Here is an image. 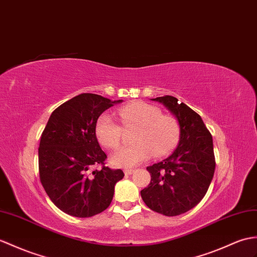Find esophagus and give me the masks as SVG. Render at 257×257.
Returning <instances> with one entry per match:
<instances>
[{"instance_id": "34e87169", "label": "esophagus", "mask_w": 257, "mask_h": 257, "mask_svg": "<svg viewBox=\"0 0 257 257\" xmlns=\"http://www.w3.org/2000/svg\"><path fill=\"white\" fill-rule=\"evenodd\" d=\"M135 171H136V170H131V169H127V170H124V174H126V175H131V174H134V173H135Z\"/></svg>"}]
</instances>
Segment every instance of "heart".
Returning a JSON list of instances; mask_svg holds the SVG:
<instances>
[{"mask_svg":"<svg viewBox=\"0 0 257 257\" xmlns=\"http://www.w3.org/2000/svg\"><path fill=\"white\" fill-rule=\"evenodd\" d=\"M124 127H137L133 137L135 145L119 148L112 153L111 162L120 168H130L152 156L170 153L180 140L181 127L177 119L163 115L159 107L142 101L127 104L118 109ZM96 138L101 146L115 149L119 146L122 128L110 114L100 115L95 126Z\"/></svg>","mask_w":257,"mask_h":257,"instance_id":"heart-1","label":"heart"}]
</instances>
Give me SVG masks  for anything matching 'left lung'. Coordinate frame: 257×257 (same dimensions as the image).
<instances>
[{
    "mask_svg": "<svg viewBox=\"0 0 257 257\" xmlns=\"http://www.w3.org/2000/svg\"><path fill=\"white\" fill-rule=\"evenodd\" d=\"M162 103L181 127L178 145L169 158L148 166L151 182L141 190L145 204L164 216H178L204 198L216 168L212 136L201 117L176 97L152 98Z\"/></svg>",
    "mask_w": 257,
    "mask_h": 257,
    "instance_id": "1",
    "label": "left lung"
}]
</instances>
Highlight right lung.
I'll return each mask as SVG.
<instances>
[{
    "instance_id": "1",
    "label": "right lung",
    "mask_w": 257,
    "mask_h": 257,
    "mask_svg": "<svg viewBox=\"0 0 257 257\" xmlns=\"http://www.w3.org/2000/svg\"><path fill=\"white\" fill-rule=\"evenodd\" d=\"M121 101L80 94L53 110L43 131L40 182L53 204L70 216L88 218L107 209L116 183L124 176L121 170L104 165L107 156L95 134L98 117ZM98 164L103 168L93 170Z\"/></svg>"
}]
</instances>
